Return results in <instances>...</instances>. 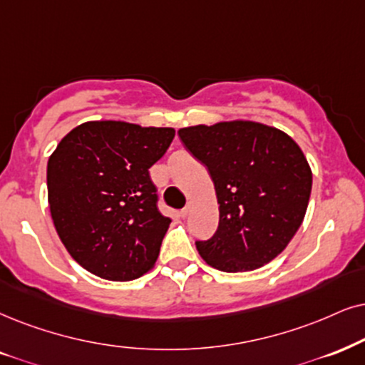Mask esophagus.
Wrapping results in <instances>:
<instances>
[{
	"label": "esophagus",
	"instance_id": "esophagus-1",
	"mask_svg": "<svg viewBox=\"0 0 365 365\" xmlns=\"http://www.w3.org/2000/svg\"><path fill=\"white\" fill-rule=\"evenodd\" d=\"M190 210H192V205L187 204L182 210H180V214H182V217H187L188 214H190Z\"/></svg>",
	"mask_w": 365,
	"mask_h": 365
}]
</instances>
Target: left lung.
<instances>
[{"mask_svg": "<svg viewBox=\"0 0 365 365\" xmlns=\"http://www.w3.org/2000/svg\"><path fill=\"white\" fill-rule=\"evenodd\" d=\"M204 163L219 202V227L195 241L200 256L225 273L267 264L292 241L305 217L312 170L286 133L252 121L217 123L178 131Z\"/></svg>", "mask_w": 365, "mask_h": 365, "instance_id": "left-lung-1", "label": "left lung"}]
</instances>
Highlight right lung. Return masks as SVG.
<instances>
[{
  "instance_id": "add662e5",
  "label": "right lung",
  "mask_w": 365,
  "mask_h": 365,
  "mask_svg": "<svg viewBox=\"0 0 365 365\" xmlns=\"http://www.w3.org/2000/svg\"><path fill=\"white\" fill-rule=\"evenodd\" d=\"M173 128L91 121L73 128L48 158L50 214L60 241L84 269L131 281L158 259L172 220L158 210L150 168Z\"/></svg>"
}]
</instances>
